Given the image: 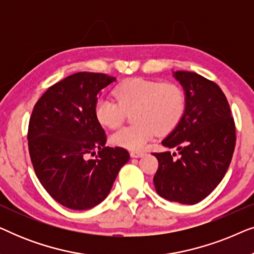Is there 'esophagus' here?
<instances>
[{
  "instance_id": "1",
  "label": "esophagus",
  "mask_w": 254,
  "mask_h": 254,
  "mask_svg": "<svg viewBox=\"0 0 254 254\" xmlns=\"http://www.w3.org/2000/svg\"><path fill=\"white\" fill-rule=\"evenodd\" d=\"M142 156H144V152L141 151H131L130 152V157L131 158H140Z\"/></svg>"
}]
</instances>
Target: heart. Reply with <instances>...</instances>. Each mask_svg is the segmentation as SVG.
<instances>
[{
    "label": "heart",
    "instance_id": "1",
    "mask_svg": "<svg viewBox=\"0 0 254 254\" xmlns=\"http://www.w3.org/2000/svg\"><path fill=\"white\" fill-rule=\"evenodd\" d=\"M116 100L100 97L95 104L98 123L107 128H116L123 123L126 112L131 113L134 124L123 127L111 135V143L129 150H141L154 137L171 131L185 112L184 90L175 83L154 79L130 78L114 90Z\"/></svg>",
    "mask_w": 254,
    "mask_h": 254
}]
</instances>
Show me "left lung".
<instances>
[{
  "label": "left lung",
  "instance_id": "1",
  "mask_svg": "<svg viewBox=\"0 0 254 254\" xmlns=\"http://www.w3.org/2000/svg\"><path fill=\"white\" fill-rule=\"evenodd\" d=\"M173 77L185 93V112L162 144L177 148L179 157L173 158L176 152H154L158 159L154 185L166 200L195 204L223 179L235 150L236 128L216 83L192 71H173Z\"/></svg>",
  "mask_w": 254,
  "mask_h": 254
}]
</instances>
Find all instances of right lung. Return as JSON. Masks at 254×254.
Segmentation results:
<instances>
[{
	"mask_svg": "<svg viewBox=\"0 0 254 254\" xmlns=\"http://www.w3.org/2000/svg\"><path fill=\"white\" fill-rule=\"evenodd\" d=\"M116 81L99 72H76L48 88L32 111L27 140L34 171L48 194L69 209H90L105 200L129 161L126 149L105 147V131L95 116L99 93ZM96 150L99 155L90 160Z\"/></svg>",
	"mask_w": 254,
	"mask_h": 254,
	"instance_id": "add662e5",
	"label": "right lung"
}]
</instances>
